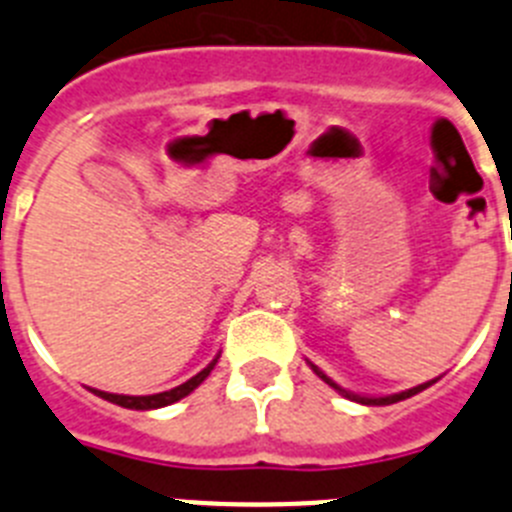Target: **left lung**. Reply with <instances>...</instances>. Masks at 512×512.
<instances>
[{
    "instance_id": "left-lung-1",
    "label": "left lung",
    "mask_w": 512,
    "mask_h": 512,
    "mask_svg": "<svg viewBox=\"0 0 512 512\" xmlns=\"http://www.w3.org/2000/svg\"><path fill=\"white\" fill-rule=\"evenodd\" d=\"M312 366V372L318 374L320 379H323V382H328L330 387H333V390H338L341 392V395H346L348 400H356V402H361V405H392V402H400V400H408V397H413V395H418V392H423L425 387H431L433 382H436V379H431V382H425V384H418V387H413V390H408V392H400V395H387V397H361V395H351V392H346V390H341V387H338L336 382H333V379H328L325 377L323 372H320L318 366L315 364H310Z\"/></svg>"
}]
</instances>
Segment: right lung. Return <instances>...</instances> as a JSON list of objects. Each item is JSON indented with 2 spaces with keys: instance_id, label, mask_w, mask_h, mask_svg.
I'll return each instance as SVG.
<instances>
[{
  "instance_id": "obj_1",
  "label": "right lung",
  "mask_w": 512,
  "mask_h": 512,
  "mask_svg": "<svg viewBox=\"0 0 512 512\" xmlns=\"http://www.w3.org/2000/svg\"><path fill=\"white\" fill-rule=\"evenodd\" d=\"M217 359H212L210 364L202 369L200 374H194L192 379H187L184 384H179V387H174V390L169 392H158V395H140V397H133V395H112V392H102V390H92L94 395L102 397V400L107 402H115V405H120V408H130V410H156V408H166V405H171V402L182 400V397H187L189 392L197 390L202 382H205L207 377H210V372L215 369Z\"/></svg>"
}]
</instances>
